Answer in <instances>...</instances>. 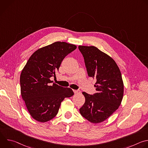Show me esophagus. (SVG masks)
Wrapping results in <instances>:
<instances>
[{
    "label": "esophagus",
    "instance_id": "1",
    "mask_svg": "<svg viewBox=\"0 0 148 148\" xmlns=\"http://www.w3.org/2000/svg\"><path fill=\"white\" fill-rule=\"evenodd\" d=\"M75 94H80L81 93V91L79 90H73Z\"/></svg>",
    "mask_w": 148,
    "mask_h": 148
}]
</instances>
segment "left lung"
Listing matches in <instances>:
<instances>
[{"label":"left lung","mask_w":148,"mask_h":148,"mask_svg":"<svg viewBox=\"0 0 148 148\" xmlns=\"http://www.w3.org/2000/svg\"><path fill=\"white\" fill-rule=\"evenodd\" d=\"M87 74L95 78L97 92L82 94L86 102L79 109L81 115L92 123H99L110 117L119 107L123 95V83L119 67L109 56L94 46H79Z\"/></svg>","instance_id":"obj_1"}]
</instances>
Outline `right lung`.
<instances>
[{
    "label": "right lung",
    "mask_w": 148,
    "mask_h": 148,
    "mask_svg": "<svg viewBox=\"0 0 148 148\" xmlns=\"http://www.w3.org/2000/svg\"><path fill=\"white\" fill-rule=\"evenodd\" d=\"M76 46L57 41L36 51L29 58L20 75L21 95L30 115L45 122L54 118L61 102L74 95L70 88L52 84L64 57Z\"/></svg>",
    "instance_id": "obj_1"
}]
</instances>
